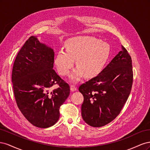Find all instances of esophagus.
Returning a JSON list of instances; mask_svg holds the SVG:
<instances>
[{
  "label": "esophagus",
  "instance_id": "1",
  "mask_svg": "<svg viewBox=\"0 0 150 150\" xmlns=\"http://www.w3.org/2000/svg\"><path fill=\"white\" fill-rule=\"evenodd\" d=\"M77 90V87L74 85H71V91L72 92H74V91H76Z\"/></svg>",
  "mask_w": 150,
  "mask_h": 150
}]
</instances>
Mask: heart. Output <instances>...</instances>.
Returning a JSON list of instances; mask_svg holds the SVG:
<instances>
[{"instance_id": "b5f03b06", "label": "heart", "mask_w": 150, "mask_h": 150, "mask_svg": "<svg viewBox=\"0 0 150 150\" xmlns=\"http://www.w3.org/2000/svg\"><path fill=\"white\" fill-rule=\"evenodd\" d=\"M108 45L89 36H78L66 42V49L62 48L56 54L54 63L59 73L66 76L74 66H78L69 76L76 83L85 74L88 78L97 76L103 69L110 56Z\"/></svg>"}]
</instances>
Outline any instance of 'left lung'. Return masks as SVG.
Instances as JSON below:
<instances>
[{
  "label": "left lung",
  "mask_w": 150,
  "mask_h": 150,
  "mask_svg": "<svg viewBox=\"0 0 150 150\" xmlns=\"http://www.w3.org/2000/svg\"><path fill=\"white\" fill-rule=\"evenodd\" d=\"M133 77L132 60L122 46L100 73L79 87L84 96L81 115L86 123L101 127L115 120L128 98Z\"/></svg>",
  "instance_id": "8db88e82"
}]
</instances>
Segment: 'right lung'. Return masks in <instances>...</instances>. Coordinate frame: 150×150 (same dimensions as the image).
<instances>
[{"label": "right lung", "mask_w": 150, "mask_h": 150, "mask_svg": "<svg viewBox=\"0 0 150 150\" xmlns=\"http://www.w3.org/2000/svg\"><path fill=\"white\" fill-rule=\"evenodd\" d=\"M54 61V50L31 36L13 63L12 82L17 106L38 128H46L56 123L60 106L70 94L69 84L53 69ZM55 84L59 87L51 91Z\"/></svg>", "instance_id": "right-lung-1"}]
</instances>
